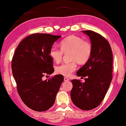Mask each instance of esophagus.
Wrapping results in <instances>:
<instances>
[{
	"mask_svg": "<svg viewBox=\"0 0 126 126\" xmlns=\"http://www.w3.org/2000/svg\"><path fill=\"white\" fill-rule=\"evenodd\" d=\"M69 80V79L66 78V77H64V81H68Z\"/></svg>",
	"mask_w": 126,
	"mask_h": 126,
	"instance_id": "esophagus-1",
	"label": "esophagus"
}]
</instances>
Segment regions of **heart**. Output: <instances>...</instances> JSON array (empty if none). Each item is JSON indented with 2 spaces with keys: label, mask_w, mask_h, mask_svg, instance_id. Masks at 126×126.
Listing matches in <instances>:
<instances>
[{
  "label": "heart",
  "mask_w": 126,
  "mask_h": 126,
  "mask_svg": "<svg viewBox=\"0 0 126 126\" xmlns=\"http://www.w3.org/2000/svg\"><path fill=\"white\" fill-rule=\"evenodd\" d=\"M61 49L56 46H52L49 55L56 62H59L62 59L63 53H69L70 62L64 63L56 67L58 74L65 76H70L77 68L76 62L80 64H85L89 61L92 55V48L89 42L84 41L81 37L70 35L60 43Z\"/></svg>",
  "instance_id": "heart-1"
}]
</instances>
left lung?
I'll use <instances>...</instances> for the list:
<instances>
[{
  "instance_id": "left-lung-1",
  "label": "left lung",
  "mask_w": 126,
  "mask_h": 126,
  "mask_svg": "<svg viewBox=\"0 0 126 126\" xmlns=\"http://www.w3.org/2000/svg\"><path fill=\"white\" fill-rule=\"evenodd\" d=\"M89 37L92 48L88 61L76 73L86 77L85 82L74 79L71 98L75 106L82 110L93 109L101 104L111 83L112 53L108 41L91 31H82Z\"/></svg>"
}]
</instances>
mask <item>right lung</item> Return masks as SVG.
<instances>
[{"label": "right lung", "instance_id": "1", "mask_svg": "<svg viewBox=\"0 0 126 126\" xmlns=\"http://www.w3.org/2000/svg\"><path fill=\"white\" fill-rule=\"evenodd\" d=\"M59 35L35 33L24 38L17 47L12 61V74L18 93L23 102L36 111H45L52 106L64 78L57 75L42 80L54 72L50 49Z\"/></svg>", "mask_w": 126, "mask_h": 126}]
</instances>
